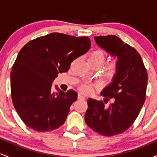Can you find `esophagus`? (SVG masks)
Masks as SVG:
<instances>
[{
    "instance_id": "esophagus-1",
    "label": "esophagus",
    "mask_w": 157,
    "mask_h": 157,
    "mask_svg": "<svg viewBox=\"0 0 157 157\" xmlns=\"http://www.w3.org/2000/svg\"><path fill=\"white\" fill-rule=\"evenodd\" d=\"M78 99H79V100H84L85 99H86V97H85L84 95H82V94H78Z\"/></svg>"
}]
</instances>
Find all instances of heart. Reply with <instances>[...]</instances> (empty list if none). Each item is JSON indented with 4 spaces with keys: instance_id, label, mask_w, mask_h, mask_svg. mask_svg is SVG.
I'll return each instance as SVG.
<instances>
[{
    "instance_id": "heart-1",
    "label": "heart",
    "mask_w": 157,
    "mask_h": 157,
    "mask_svg": "<svg viewBox=\"0 0 157 157\" xmlns=\"http://www.w3.org/2000/svg\"><path fill=\"white\" fill-rule=\"evenodd\" d=\"M105 60V54L101 49H94L88 55V60L89 63L97 64L101 66ZM119 68V61L116 59L110 61L105 66V69L109 75H113L117 73ZM97 85L91 84L89 82H84L79 88L81 92L84 94L90 93L94 89H97Z\"/></svg>"
}]
</instances>
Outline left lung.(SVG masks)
<instances>
[{
    "instance_id": "1",
    "label": "left lung",
    "mask_w": 157,
    "mask_h": 157,
    "mask_svg": "<svg viewBox=\"0 0 157 157\" xmlns=\"http://www.w3.org/2000/svg\"><path fill=\"white\" fill-rule=\"evenodd\" d=\"M97 44L119 60L117 74L101 95L104 101L90 98L85 115L86 125L105 136L120 134L133 125L146 97L147 70L138 52L115 35L97 36ZM113 102L106 105L108 101Z\"/></svg>"
}]
</instances>
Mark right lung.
Listing matches in <instances>:
<instances>
[{"mask_svg":"<svg viewBox=\"0 0 157 157\" xmlns=\"http://www.w3.org/2000/svg\"><path fill=\"white\" fill-rule=\"evenodd\" d=\"M90 46L88 37L54 32L32 40L21 48L11 71V94L16 111L28 127L45 132L63 125L77 93L72 89L53 92L52 82Z\"/></svg>","mask_w":157,"mask_h":157,"instance_id":"1","label":"right lung"}]
</instances>
